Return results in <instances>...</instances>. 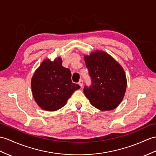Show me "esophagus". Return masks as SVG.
<instances>
[{"instance_id":"34e87169","label":"esophagus","mask_w":156,"mask_h":156,"mask_svg":"<svg viewBox=\"0 0 156 156\" xmlns=\"http://www.w3.org/2000/svg\"><path fill=\"white\" fill-rule=\"evenodd\" d=\"M78 83H79V85H80V87H82L83 85V81L82 80V79H80V80H79V81Z\"/></svg>"}]
</instances>
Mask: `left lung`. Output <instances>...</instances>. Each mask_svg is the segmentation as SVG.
Masks as SVG:
<instances>
[{
    "mask_svg": "<svg viewBox=\"0 0 156 156\" xmlns=\"http://www.w3.org/2000/svg\"><path fill=\"white\" fill-rule=\"evenodd\" d=\"M86 67L91 79L83 89L90 104L101 111H111L122 101L126 89L124 71L111 55L104 51L85 56Z\"/></svg>",
    "mask_w": 156,
    "mask_h": 156,
    "instance_id": "1",
    "label": "left lung"
}]
</instances>
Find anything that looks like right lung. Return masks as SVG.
I'll return each instance as SVG.
<instances>
[{"label":"right lung","instance_id":"1","mask_svg":"<svg viewBox=\"0 0 156 156\" xmlns=\"http://www.w3.org/2000/svg\"><path fill=\"white\" fill-rule=\"evenodd\" d=\"M31 86L37 104L48 111L62 108L74 91L80 88L72 82L71 71L62 66L60 58L54 62L44 61L33 76Z\"/></svg>","mask_w":156,"mask_h":156}]
</instances>
